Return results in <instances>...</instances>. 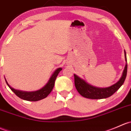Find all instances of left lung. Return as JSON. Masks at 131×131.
<instances>
[{"label": "left lung", "mask_w": 131, "mask_h": 131, "mask_svg": "<svg viewBox=\"0 0 131 131\" xmlns=\"http://www.w3.org/2000/svg\"><path fill=\"white\" fill-rule=\"evenodd\" d=\"M125 60L126 63L125 65L124 70L122 72V75L121 78L117 82L114 83V85L105 88H99L97 86L91 85L80 77L77 76L76 74H74L75 77V85L78 93L83 96V97L90 99H106L107 97H111L112 95L117 90L119 89V88L123 85L125 80H126V75L127 71V57H126V51L124 50Z\"/></svg>", "instance_id": "1"}]
</instances>
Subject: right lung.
Returning <instances> with one entry per match:
<instances>
[{
  "mask_svg": "<svg viewBox=\"0 0 131 131\" xmlns=\"http://www.w3.org/2000/svg\"><path fill=\"white\" fill-rule=\"evenodd\" d=\"M61 68H57L52 74L50 78L48 80V83L45 85L42 88H41L39 90L36 91H32V92H26V91H23L19 90H16L14 88L11 87L10 85L8 83L7 81L5 79V82L7 85H8L10 90L17 96L19 98L23 100H27V101H38V100H42V99L46 98V97L51 93L54 85V82L56 80V78L57 77L58 75L60 73V71H61Z\"/></svg>",
  "mask_w": 131,
  "mask_h": 131,
  "instance_id": "add662e5",
  "label": "right lung"
}]
</instances>
